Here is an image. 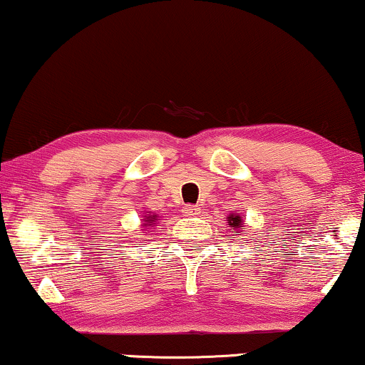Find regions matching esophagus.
I'll return each instance as SVG.
<instances>
[{"label":"esophagus","mask_w":365,"mask_h":365,"mask_svg":"<svg viewBox=\"0 0 365 365\" xmlns=\"http://www.w3.org/2000/svg\"><path fill=\"white\" fill-rule=\"evenodd\" d=\"M183 214L188 215V217H193V215H198L200 214V209H198L197 205H187L185 209H183Z\"/></svg>","instance_id":"obj_1"}]
</instances>
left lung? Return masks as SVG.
Listing matches in <instances>:
<instances>
[{
    "label": "left lung",
    "mask_w": 365,
    "mask_h": 365,
    "mask_svg": "<svg viewBox=\"0 0 365 365\" xmlns=\"http://www.w3.org/2000/svg\"><path fill=\"white\" fill-rule=\"evenodd\" d=\"M241 222H242V220H241V217H239V215H230L229 217V225H230V227H236L234 232H237V227H242Z\"/></svg>",
    "instance_id": "obj_1"
}]
</instances>
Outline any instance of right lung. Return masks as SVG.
Masks as SVG:
<instances>
[{"label":"right lung","instance_id":"obj_1","mask_svg":"<svg viewBox=\"0 0 365 365\" xmlns=\"http://www.w3.org/2000/svg\"><path fill=\"white\" fill-rule=\"evenodd\" d=\"M153 217H155V215H153ZM153 217H148V220H145V222H155ZM150 225H151V224H150Z\"/></svg>","mask_w":365,"mask_h":365}]
</instances>
